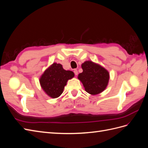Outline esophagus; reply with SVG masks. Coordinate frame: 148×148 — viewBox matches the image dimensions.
Returning a JSON list of instances; mask_svg holds the SVG:
<instances>
[{
    "label": "esophagus",
    "mask_w": 148,
    "mask_h": 148,
    "mask_svg": "<svg viewBox=\"0 0 148 148\" xmlns=\"http://www.w3.org/2000/svg\"><path fill=\"white\" fill-rule=\"evenodd\" d=\"M73 72H74V73H75V75H78V70H77V69H75L74 70H73Z\"/></svg>",
    "instance_id": "34e87169"
}]
</instances>
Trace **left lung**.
Returning a JSON list of instances; mask_svg holds the SVG:
<instances>
[{
    "mask_svg": "<svg viewBox=\"0 0 148 148\" xmlns=\"http://www.w3.org/2000/svg\"><path fill=\"white\" fill-rule=\"evenodd\" d=\"M83 72L78 78L82 82L85 91L92 95H98L105 90L109 80V73L99 64L86 61L82 65Z\"/></svg>",
    "mask_w": 148,
    "mask_h": 148,
    "instance_id": "obj_1",
    "label": "left lung"
}]
</instances>
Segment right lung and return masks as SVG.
Returning a JSON list of instances; mask_svg holds the SVG:
<instances>
[{
	"instance_id": "right-lung-1",
	"label": "right lung",
	"mask_w": 148,
	"mask_h": 148,
	"mask_svg": "<svg viewBox=\"0 0 148 148\" xmlns=\"http://www.w3.org/2000/svg\"><path fill=\"white\" fill-rule=\"evenodd\" d=\"M74 75L73 71L64 70L61 64L53 63L41 75L39 82L49 97L57 98L63 92L67 81Z\"/></svg>"
}]
</instances>
